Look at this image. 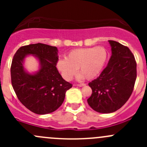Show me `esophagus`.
<instances>
[{
	"label": "esophagus",
	"mask_w": 147,
	"mask_h": 147,
	"mask_svg": "<svg viewBox=\"0 0 147 147\" xmlns=\"http://www.w3.org/2000/svg\"><path fill=\"white\" fill-rule=\"evenodd\" d=\"M78 87H83V86H85V84H84V83H82V84H78Z\"/></svg>",
	"instance_id": "34e87169"
}]
</instances>
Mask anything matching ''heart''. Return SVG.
I'll return each instance as SVG.
<instances>
[{
	"instance_id": "heart-1",
	"label": "heart",
	"mask_w": 147,
	"mask_h": 147,
	"mask_svg": "<svg viewBox=\"0 0 147 147\" xmlns=\"http://www.w3.org/2000/svg\"><path fill=\"white\" fill-rule=\"evenodd\" d=\"M107 57V51L102 46L75 49L67 55L65 59L57 61V67L67 81L72 80L78 69L81 73L78 79L92 80L101 73Z\"/></svg>"
}]
</instances>
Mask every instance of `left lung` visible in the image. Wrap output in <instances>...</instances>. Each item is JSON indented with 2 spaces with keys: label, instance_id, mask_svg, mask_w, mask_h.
I'll return each instance as SVG.
<instances>
[{
  "label": "left lung",
  "instance_id": "1",
  "mask_svg": "<svg viewBox=\"0 0 147 147\" xmlns=\"http://www.w3.org/2000/svg\"><path fill=\"white\" fill-rule=\"evenodd\" d=\"M108 41L112 55L100 76L89 83L92 93L87 100L92 109L104 114L115 112L127 102L137 78V63L129 49Z\"/></svg>",
  "mask_w": 147,
  "mask_h": 147
}]
</instances>
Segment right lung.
Wrapping results in <instances>:
<instances>
[{
    "label": "right lung",
    "instance_id": "right-lung-1",
    "mask_svg": "<svg viewBox=\"0 0 147 147\" xmlns=\"http://www.w3.org/2000/svg\"><path fill=\"white\" fill-rule=\"evenodd\" d=\"M34 56L39 63L37 71L29 73L24 68V60ZM56 47L42 43L20 47L12 61L10 73L13 90L20 102L38 115L51 113L63 104L67 90L72 87L59 73Z\"/></svg>",
    "mask_w": 147,
    "mask_h": 147
}]
</instances>
